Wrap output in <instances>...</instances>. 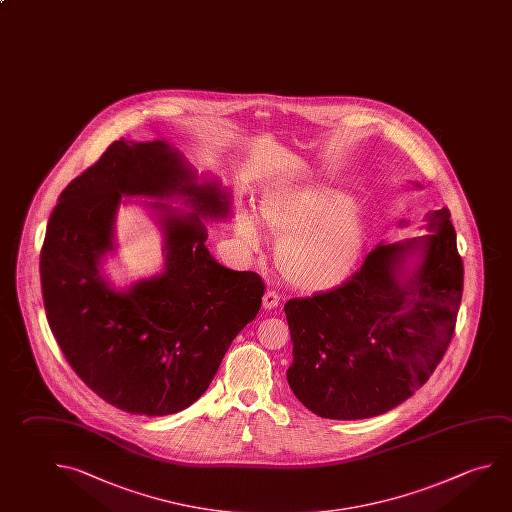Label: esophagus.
Returning <instances> with one entry per match:
<instances>
[{
	"instance_id": "esophagus-1",
	"label": "esophagus",
	"mask_w": 512,
	"mask_h": 512,
	"mask_svg": "<svg viewBox=\"0 0 512 512\" xmlns=\"http://www.w3.org/2000/svg\"><path fill=\"white\" fill-rule=\"evenodd\" d=\"M278 302H280V296L273 289H268L264 296H262V307L264 309H273V307H277Z\"/></svg>"
}]
</instances>
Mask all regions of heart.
Returning <instances> with one entry per match:
<instances>
[{
  "label": "heart",
  "instance_id": "obj_1",
  "mask_svg": "<svg viewBox=\"0 0 512 512\" xmlns=\"http://www.w3.org/2000/svg\"><path fill=\"white\" fill-rule=\"evenodd\" d=\"M260 221L280 237L277 266L291 286L320 291L338 284L358 262L365 244V223L354 199L334 190H311L293 196H271L259 208ZM235 232L259 248L257 225L241 214Z\"/></svg>",
  "mask_w": 512,
  "mask_h": 512
}]
</instances>
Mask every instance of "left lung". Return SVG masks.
<instances>
[{
	"label": "left lung",
	"mask_w": 512,
	"mask_h": 512,
	"mask_svg": "<svg viewBox=\"0 0 512 512\" xmlns=\"http://www.w3.org/2000/svg\"><path fill=\"white\" fill-rule=\"evenodd\" d=\"M426 217L430 235L379 243L340 286L284 305L293 341L287 383L307 410L338 421L381 415L439 365L455 332L464 264L448 208Z\"/></svg>",
	"instance_id": "1"
}]
</instances>
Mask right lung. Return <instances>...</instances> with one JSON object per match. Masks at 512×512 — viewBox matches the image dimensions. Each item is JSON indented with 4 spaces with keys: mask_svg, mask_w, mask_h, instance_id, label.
Wrapping results in <instances>:
<instances>
[{
    "mask_svg": "<svg viewBox=\"0 0 512 512\" xmlns=\"http://www.w3.org/2000/svg\"><path fill=\"white\" fill-rule=\"evenodd\" d=\"M124 195L183 198L191 212L146 203L163 228L166 268L117 292L99 269ZM230 205V192L199 180L165 140H117L61 192L39 262L46 318L75 374L106 403L147 417L185 410L259 313L262 278L221 266L205 244L203 219H226Z\"/></svg>",
    "mask_w": 512,
    "mask_h": 512,
    "instance_id": "1",
    "label": "right lung"
}]
</instances>
